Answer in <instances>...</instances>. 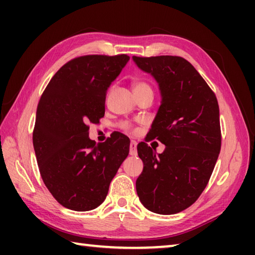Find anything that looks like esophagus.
Listing matches in <instances>:
<instances>
[{
	"label": "esophagus",
	"instance_id": "esophagus-1",
	"mask_svg": "<svg viewBox=\"0 0 255 255\" xmlns=\"http://www.w3.org/2000/svg\"><path fill=\"white\" fill-rule=\"evenodd\" d=\"M129 154H130L131 156H136L137 155V143L135 140L130 141V146H129Z\"/></svg>",
	"mask_w": 255,
	"mask_h": 255
}]
</instances>
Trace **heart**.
I'll return each mask as SVG.
<instances>
[{"label": "heart", "instance_id": "obj_1", "mask_svg": "<svg viewBox=\"0 0 255 255\" xmlns=\"http://www.w3.org/2000/svg\"><path fill=\"white\" fill-rule=\"evenodd\" d=\"M132 89H133V92H135L136 96H138V94L147 93V92H152L153 93L152 86H150L148 83H146V82H144V81H136V82H133ZM130 127L131 126L128 123H123L122 124V128H124V129H130Z\"/></svg>", "mask_w": 255, "mask_h": 255}]
</instances>
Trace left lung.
Here are the masks:
<instances>
[{
	"label": "left lung",
	"mask_w": 255,
	"mask_h": 255,
	"mask_svg": "<svg viewBox=\"0 0 255 255\" xmlns=\"http://www.w3.org/2000/svg\"><path fill=\"white\" fill-rule=\"evenodd\" d=\"M133 62L159 86L162 102L146 141L165 145L156 154L138 144L144 169L136 190L145 208L161 215L180 213L195 204L213 173L222 145L218 101L187 59L179 56L137 57Z\"/></svg>",
	"instance_id": "obj_1"
}]
</instances>
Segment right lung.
Instances as JSON below:
<instances>
[{"instance_id": "add662e5", "label": "right lung", "mask_w": 255, "mask_h": 255, "mask_svg": "<svg viewBox=\"0 0 255 255\" xmlns=\"http://www.w3.org/2000/svg\"><path fill=\"white\" fill-rule=\"evenodd\" d=\"M128 60L125 54L71 59L41 94L33 148L42 181L65 208L88 211L100 206L128 156L130 140L122 132L100 144L89 138V124H99L105 116L108 88Z\"/></svg>"}]
</instances>
